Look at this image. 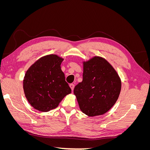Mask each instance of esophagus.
Segmentation results:
<instances>
[{
    "mask_svg": "<svg viewBox=\"0 0 150 150\" xmlns=\"http://www.w3.org/2000/svg\"><path fill=\"white\" fill-rule=\"evenodd\" d=\"M69 86H70V88H71L72 91H73V90H74V84H71L69 85Z\"/></svg>",
    "mask_w": 150,
    "mask_h": 150,
    "instance_id": "esophagus-1",
    "label": "esophagus"
}]
</instances>
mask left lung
Here are the masks:
<instances>
[{"label": "left lung", "instance_id": "8db88e82", "mask_svg": "<svg viewBox=\"0 0 150 150\" xmlns=\"http://www.w3.org/2000/svg\"><path fill=\"white\" fill-rule=\"evenodd\" d=\"M83 76L82 82L74 89L80 110L91 117L104 114L119 98L121 81L118 74L105 59L94 56L83 61Z\"/></svg>", "mask_w": 150, "mask_h": 150}]
</instances>
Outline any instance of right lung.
I'll return each instance as SVG.
<instances>
[{
    "mask_svg": "<svg viewBox=\"0 0 150 150\" xmlns=\"http://www.w3.org/2000/svg\"><path fill=\"white\" fill-rule=\"evenodd\" d=\"M64 59L49 54L36 61L26 71L23 89L26 99L35 110L47 112L56 108L71 89L61 69Z\"/></svg>",
    "mask_w": 150,
    "mask_h": 150,
    "instance_id": "right-lung-1",
    "label": "right lung"
}]
</instances>
